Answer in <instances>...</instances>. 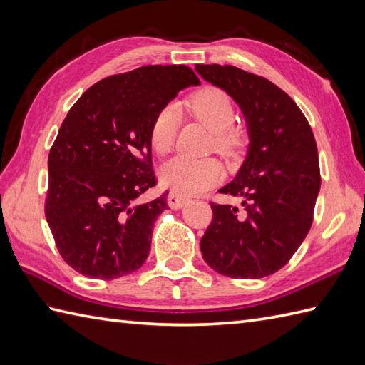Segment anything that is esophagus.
<instances>
[{"label":"esophagus","instance_id":"1","mask_svg":"<svg viewBox=\"0 0 365 365\" xmlns=\"http://www.w3.org/2000/svg\"><path fill=\"white\" fill-rule=\"evenodd\" d=\"M188 197H185L182 195H178V192L170 191L168 195V205L173 208V210H180V208L188 202Z\"/></svg>","mask_w":365,"mask_h":365}]
</instances>
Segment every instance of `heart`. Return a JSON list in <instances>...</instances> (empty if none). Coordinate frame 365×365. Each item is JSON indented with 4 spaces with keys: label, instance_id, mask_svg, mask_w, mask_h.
I'll return each mask as SVG.
<instances>
[{
    "label": "heart",
    "instance_id": "1",
    "mask_svg": "<svg viewBox=\"0 0 365 365\" xmlns=\"http://www.w3.org/2000/svg\"><path fill=\"white\" fill-rule=\"evenodd\" d=\"M188 110L215 133V147L222 153H232L242 144V136L232 128L235 118L234 103L220 88L205 86L188 98ZM178 110L168 105L155 114L149 141L153 152L165 157L174 149L178 130ZM224 169L215 158L177 157L161 168V182L178 195H199L222 178Z\"/></svg>",
    "mask_w": 365,
    "mask_h": 365
}]
</instances>
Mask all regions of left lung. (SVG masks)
Listing matches in <instances>:
<instances>
[{
	"label": "left lung",
	"instance_id": "1",
	"mask_svg": "<svg viewBox=\"0 0 365 365\" xmlns=\"http://www.w3.org/2000/svg\"><path fill=\"white\" fill-rule=\"evenodd\" d=\"M196 72L240 106L250 145L235 178L220 191L243 197V212L212 202L200 252L216 273L259 279L281 269L312 226L320 191L315 138L298 105L276 84L234 66Z\"/></svg>",
	"mask_w": 365,
	"mask_h": 365
}]
</instances>
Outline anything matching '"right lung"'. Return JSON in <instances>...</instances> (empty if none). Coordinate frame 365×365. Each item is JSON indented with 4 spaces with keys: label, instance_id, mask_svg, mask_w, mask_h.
Masks as SVG:
<instances>
[{
    "label": "right lung",
    "instance_id": "right-lung-1",
    "mask_svg": "<svg viewBox=\"0 0 365 365\" xmlns=\"http://www.w3.org/2000/svg\"><path fill=\"white\" fill-rule=\"evenodd\" d=\"M200 84L187 66H144L96 83L76 100L48 155L45 218L63 259L92 279H118L149 257L168 208L155 187L149 131L161 108Z\"/></svg>",
    "mask_w": 365,
    "mask_h": 365
}]
</instances>
